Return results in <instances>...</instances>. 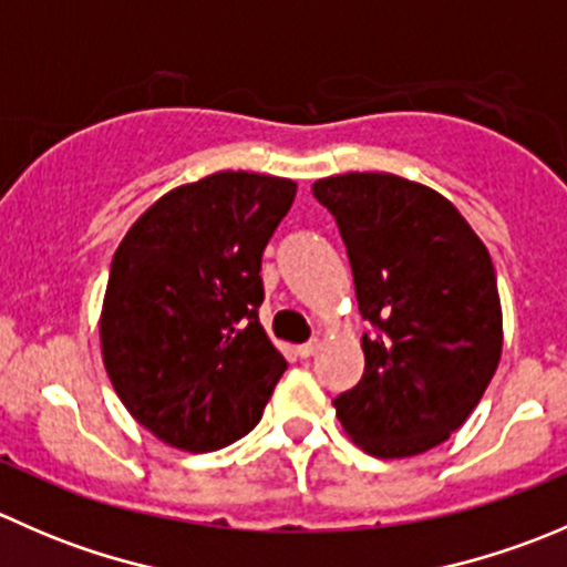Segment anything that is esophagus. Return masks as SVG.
I'll use <instances>...</instances> for the list:
<instances>
[{"label": "esophagus", "instance_id": "obj_1", "mask_svg": "<svg viewBox=\"0 0 567 567\" xmlns=\"http://www.w3.org/2000/svg\"><path fill=\"white\" fill-rule=\"evenodd\" d=\"M318 348H320V340H318V337H312V340H307L305 346H299V357L301 359H310L312 353L318 351Z\"/></svg>", "mask_w": 567, "mask_h": 567}]
</instances>
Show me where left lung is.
Returning a JSON list of instances; mask_svg holds the SVG:
<instances>
[{
  "label": "left lung",
  "mask_w": 567,
  "mask_h": 567,
  "mask_svg": "<svg viewBox=\"0 0 567 567\" xmlns=\"http://www.w3.org/2000/svg\"><path fill=\"white\" fill-rule=\"evenodd\" d=\"M312 194L334 216L351 260L364 373L337 394L348 436L375 458L447 442L491 384L502 307L485 244L450 199L386 173L323 177Z\"/></svg>",
  "instance_id": "left-lung-1"
}]
</instances>
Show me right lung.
<instances>
[{
    "label": "right lung",
    "instance_id": "1",
    "mask_svg": "<svg viewBox=\"0 0 567 567\" xmlns=\"http://www.w3.org/2000/svg\"><path fill=\"white\" fill-rule=\"evenodd\" d=\"M296 183L216 173L134 221L109 268L101 348L140 425L186 453L247 436L288 370L262 331V249Z\"/></svg>",
    "mask_w": 567,
    "mask_h": 567
}]
</instances>
